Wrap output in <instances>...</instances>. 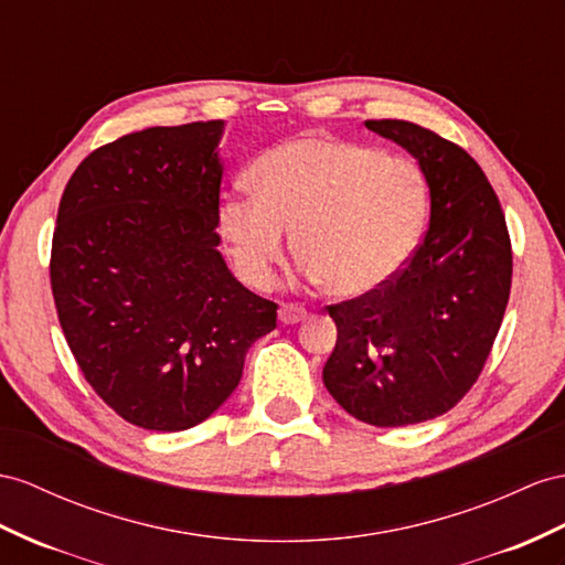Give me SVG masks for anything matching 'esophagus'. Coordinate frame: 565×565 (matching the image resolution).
Here are the masks:
<instances>
[{
    "mask_svg": "<svg viewBox=\"0 0 565 565\" xmlns=\"http://www.w3.org/2000/svg\"><path fill=\"white\" fill-rule=\"evenodd\" d=\"M308 317V310L300 308V306H294V302H284V306L279 308V322L281 324H298Z\"/></svg>",
    "mask_w": 565,
    "mask_h": 565,
    "instance_id": "34e87169",
    "label": "esophagus"
}]
</instances>
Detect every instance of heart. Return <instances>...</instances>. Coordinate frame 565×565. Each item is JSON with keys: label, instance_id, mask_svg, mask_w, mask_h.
Wrapping results in <instances>:
<instances>
[{"label": "heart", "instance_id": "obj_1", "mask_svg": "<svg viewBox=\"0 0 565 565\" xmlns=\"http://www.w3.org/2000/svg\"><path fill=\"white\" fill-rule=\"evenodd\" d=\"M248 195H226L220 236L238 277L263 288L294 250L334 298L384 286L406 265L425 222L427 185L411 159L337 138H296L265 152Z\"/></svg>", "mask_w": 565, "mask_h": 565}]
</instances>
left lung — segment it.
<instances>
[{
  "label": "left lung",
  "mask_w": 565,
  "mask_h": 565,
  "mask_svg": "<svg viewBox=\"0 0 565 565\" xmlns=\"http://www.w3.org/2000/svg\"><path fill=\"white\" fill-rule=\"evenodd\" d=\"M365 126L420 167L429 228L392 281L329 308L339 337L322 380L355 420L403 427L448 413L480 377L513 257L499 198L466 150L411 121Z\"/></svg>",
  "instance_id": "obj_1"
}]
</instances>
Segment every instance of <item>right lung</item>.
Returning a JSON list of instances; mask_svg holds the SVG:
<instances>
[{"label": "right lung", "mask_w": 565, "mask_h": 565, "mask_svg": "<svg viewBox=\"0 0 565 565\" xmlns=\"http://www.w3.org/2000/svg\"><path fill=\"white\" fill-rule=\"evenodd\" d=\"M226 121L157 126L95 150L68 179L52 294L85 380L124 420L181 431L220 411L277 306L220 253Z\"/></svg>", "instance_id": "right-lung-1"}]
</instances>
